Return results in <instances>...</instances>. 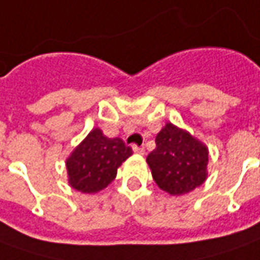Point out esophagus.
Segmentation results:
<instances>
[{
    "label": "esophagus",
    "instance_id": "obj_1",
    "mask_svg": "<svg viewBox=\"0 0 260 260\" xmlns=\"http://www.w3.org/2000/svg\"><path fill=\"white\" fill-rule=\"evenodd\" d=\"M132 149H134V152H135V153H138V155H143V153H145V149L139 148V146H136V145H134V146H132Z\"/></svg>",
    "mask_w": 260,
    "mask_h": 260
}]
</instances>
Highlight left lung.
I'll return each instance as SVG.
<instances>
[{"mask_svg": "<svg viewBox=\"0 0 260 260\" xmlns=\"http://www.w3.org/2000/svg\"><path fill=\"white\" fill-rule=\"evenodd\" d=\"M156 148L146 157L152 177L170 196L193 191L208 177V148L188 131L172 122L156 135Z\"/></svg>", "mask_w": 260, "mask_h": 260, "instance_id": "obj_1", "label": "left lung"}]
</instances>
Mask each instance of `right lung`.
Here are the masks:
<instances>
[{
  "mask_svg": "<svg viewBox=\"0 0 260 260\" xmlns=\"http://www.w3.org/2000/svg\"><path fill=\"white\" fill-rule=\"evenodd\" d=\"M132 153L122 139L107 138L94 128L66 159L69 184L80 193H99L115 179L118 168Z\"/></svg>",
  "mask_w": 260,
  "mask_h": 260,
  "instance_id": "right-lung-1",
  "label": "right lung"
}]
</instances>
